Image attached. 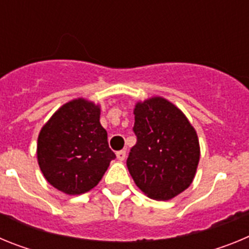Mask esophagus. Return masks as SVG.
<instances>
[{"instance_id":"esophagus-1","label":"esophagus","mask_w":249,"mask_h":249,"mask_svg":"<svg viewBox=\"0 0 249 249\" xmlns=\"http://www.w3.org/2000/svg\"><path fill=\"white\" fill-rule=\"evenodd\" d=\"M116 156H117V160H121V162H122V160H124V158H126V151H118L117 153H116Z\"/></svg>"}]
</instances>
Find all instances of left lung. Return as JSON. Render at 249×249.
<instances>
[{"instance_id":"left-lung-1","label":"left lung","mask_w":249,"mask_h":249,"mask_svg":"<svg viewBox=\"0 0 249 249\" xmlns=\"http://www.w3.org/2000/svg\"><path fill=\"white\" fill-rule=\"evenodd\" d=\"M137 142L127 167L137 187L149 198L168 201L187 190L199 162V142L183 112L162 97L135 107Z\"/></svg>"}]
</instances>
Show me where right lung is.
<instances>
[{"mask_svg":"<svg viewBox=\"0 0 249 249\" xmlns=\"http://www.w3.org/2000/svg\"><path fill=\"white\" fill-rule=\"evenodd\" d=\"M101 109L83 98L70 101L48 120L37 141L39 168L50 184L67 195H82L98 184L116 158Z\"/></svg>","mask_w":249,"mask_h":249,"instance_id":"1","label":"right lung"}]
</instances>
